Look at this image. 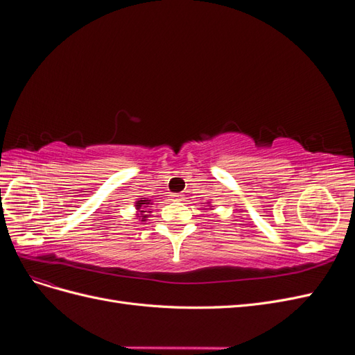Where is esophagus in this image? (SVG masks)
Returning a JSON list of instances; mask_svg holds the SVG:
<instances>
[{"instance_id":"1","label":"esophagus","mask_w":355,"mask_h":355,"mask_svg":"<svg viewBox=\"0 0 355 355\" xmlns=\"http://www.w3.org/2000/svg\"><path fill=\"white\" fill-rule=\"evenodd\" d=\"M170 200L180 201V200H184V196H182V194H171V196H170Z\"/></svg>"}]
</instances>
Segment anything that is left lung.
<instances>
[{"instance_id":"obj_1","label":"left lung","mask_w":355,"mask_h":355,"mask_svg":"<svg viewBox=\"0 0 355 355\" xmlns=\"http://www.w3.org/2000/svg\"><path fill=\"white\" fill-rule=\"evenodd\" d=\"M207 204H210V201H209V202H207Z\"/></svg>"}]
</instances>
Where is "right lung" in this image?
Masks as SVG:
<instances>
[{
  "mask_svg": "<svg viewBox=\"0 0 355 355\" xmlns=\"http://www.w3.org/2000/svg\"><path fill=\"white\" fill-rule=\"evenodd\" d=\"M153 201L149 200V198H137L136 201H135V209H136V216L141 219L142 222H145V220H148V218H149V213H151V207L153 206Z\"/></svg>",
  "mask_w": 355,
  "mask_h": 355,
  "instance_id": "1",
  "label": "right lung"
}]
</instances>
